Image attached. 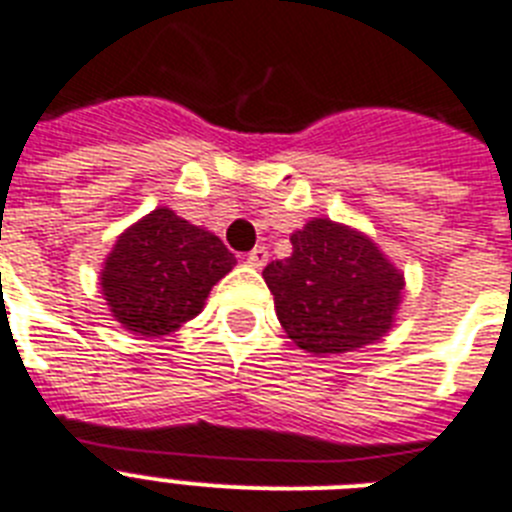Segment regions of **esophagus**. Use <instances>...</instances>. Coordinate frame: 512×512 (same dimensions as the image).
<instances>
[{"label": "esophagus", "instance_id": "1", "mask_svg": "<svg viewBox=\"0 0 512 512\" xmlns=\"http://www.w3.org/2000/svg\"><path fill=\"white\" fill-rule=\"evenodd\" d=\"M248 264L256 266V269H261V266H266V261H269V251H266L264 246H256L251 253H248Z\"/></svg>", "mask_w": 512, "mask_h": 512}]
</instances>
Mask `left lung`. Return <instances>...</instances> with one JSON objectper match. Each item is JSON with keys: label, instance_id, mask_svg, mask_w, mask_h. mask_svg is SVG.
<instances>
[{"label": "left lung", "instance_id": "8db88e82", "mask_svg": "<svg viewBox=\"0 0 512 512\" xmlns=\"http://www.w3.org/2000/svg\"><path fill=\"white\" fill-rule=\"evenodd\" d=\"M293 253L266 264L287 337L308 353H345L392 327L403 274L361 232L314 219L293 232Z\"/></svg>", "mask_w": 512, "mask_h": 512}]
</instances>
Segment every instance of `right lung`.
<instances>
[{"label":"right lung","instance_id":"add662e5","mask_svg":"<svg viewBox=\"0 0 512 512\" xmlns=\"http://www.w3.org/2000/svg\"><path fill=\"white\" fill-rule=\"evenodd\" d=\"M232 266L235 256L217 235L175 211L156 209L122 232L101 287L117 322L143 337H159L193 319Z\"/></svg>","mask_w":512,"mask_h":512}]
</instances>
